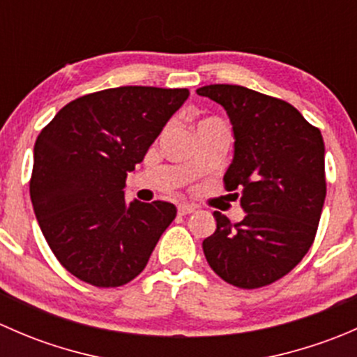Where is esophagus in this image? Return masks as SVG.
<instances>
[{"label":"esophagus","instance_id":"1","mask_svg":"<svg viewBox=\"0 0 357 357\" xmlns=\"http://www.w3.org/2000/svg\"><path fill=\"white\" fill-rule=\"evenodd\" d=\"M178 212L181 215H186V214H192V212H195V205H190V204H179L178 205Z\"/></svg>","mask_w":357,"mask_h":357}]
</instances>
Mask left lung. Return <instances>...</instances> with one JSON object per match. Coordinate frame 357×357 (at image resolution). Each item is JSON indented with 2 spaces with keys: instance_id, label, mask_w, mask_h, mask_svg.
I'll list each match as a JSON object with an SVG mask.
<instances>
[{
  "instance_id": "8db88e82",
  "label": "left lung",
  "mask_w": 357,
  "mask_h": 357,
  "mask_svg": "<svg viewBox=\"0 0 357 357\" xmlns=\"http://www.w3.org/2000/svg\"><path fill=\"white\" fill-rule=\"evenodd\" d=\"M197 95L219 103L233 126L235 152L225 186L245 218L233 225L215 211L204 240L208 266L226 283L259 289L283 278L314 242L326 197L325 143L290 103L236 84H208Z\"/></svg>"
}]
</instances>
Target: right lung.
Wrapping results in <instances>:
<instances>
[{
	"mask_svg": "<svg viewBox=\"0 0 357 357\" xmlns=\"http://www.w3.org/2000/svg\"><path fill=\"white\" fill-rule=\"evenodd\" d=\"M190 91L121 86L67 103L34 145L31 200L50 248L68 273L121 287L145 269L176 218L169 202H126L135 171Z\"/></svg>",
	"mask_w": 357,
	"mask_h": 357,
	"instance_id": "obj_1",
	"label": "right lung"
}]
</instances>
